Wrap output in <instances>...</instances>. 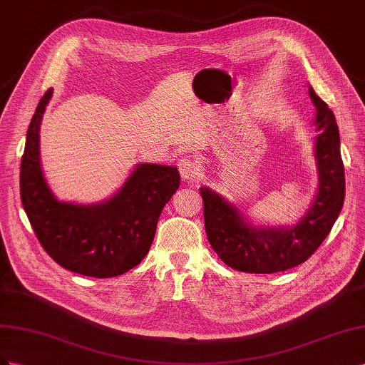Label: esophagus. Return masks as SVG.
Wrapping results in <instances>:
<instances>
[{
	"instance_id": "obj_1",
	"label": "esophagus",
	"mask_w": 365,
	"mask_h": 365,
	"mask_svg": "<svg viewBox=\"0 0 365 365\" xmlns=\"http://www.w3.org/2000/svg\"><path fill=\"white\" fill-rule=\"evenodd\" d=\"M177 168H179L185 182H195L199 179V168H197V165L190 158H182L177 162Z\"/></svg>"
}]
</instances>
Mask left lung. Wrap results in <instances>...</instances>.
<instances>
[{"instance_id": "obj_1", "label": "left lung", "mask_w": 365, "mask_h": 365, "mask_svg": "<svg viewBox=\"0 0 365 365\" xmlns=\"http://www.w3.org/2000/svg\"><path fill=\"white\" fill-rule=\"evenodd\" d=\"M309 96L317 110L318 188L295 225H254L223 195L207 186L200 188L207 240L223 263L240 272L275 274L304 263L324 242L342 210L346 179L335 114L312 87Z\"/></svg>"}]
</instances>
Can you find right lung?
Masks as SVG:
<instances>
[{"label":"right lung","mask_w":365,"mask_h":365,"mask_svg":"<svg viewBox=\"0 0 365 365\" xmlns=\"http://www.w3.org/2000/svg\"><path fill=\"white\" fill-rule=\"evenodd\" d=\"M53 88L30 120L21 159V202L44 251L75 274L118 277L148 254L163 206L180 185L175 166L138 163L120 188L99 203L58 200L39 159V125Z\"/></svg>","instance_id":"obj_1"}]
</instances>
